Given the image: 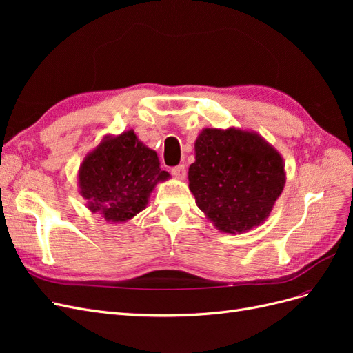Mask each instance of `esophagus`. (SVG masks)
I'll return each mask as SVG.
<instances>
[{"label":"esophagus","instance_id":"esophagus-1","mask_svg":"<svg viewBox=\"0 0 353 353\" xmlns=\"http://www.w3.org/2000/svg\"><path fill=\"white\" fill-rule=\"evenodd\" d=\"M172 175L178 179H185L187 176V169L184 165H178L175 168H172Z\"/></svg>","mask_w":353,"mask_h":353}]
</instances>
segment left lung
Instances as JSON below:
<instances>
[{"mask_svg": "<svg viewBox=\"0 0 353 353\" xmlns=\"http://www.w3.org/2000/svg\"><path fill=\"white\" fill-rule=\"evenodd\" d=\"M188 187L216 230L243 234L266 221L285 185L284 160L262 135L205 128L194 143Z\"/></svg>", "mask_w": 353, "mask_h": 353, "instance_id": "1", "label": "left lung"}]
</instances>
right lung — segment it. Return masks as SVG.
<instances>
[{"instance_id":"1","label":"right lung","mask_w":353,"mask_h":353,"mask_svg":"<svg viewBox=\"0 0 353 353\" xmlns=\"http://www.w3.org/2000/svg\"><path fill=\"white\" fill-rule=\"evenodd\" d=\"M169 178L160 169L157 153L128 130L104 135L87 153L78 170V187L92 213L122 223L144 210L156 185Z\"/></svg>"}]
</instances>
